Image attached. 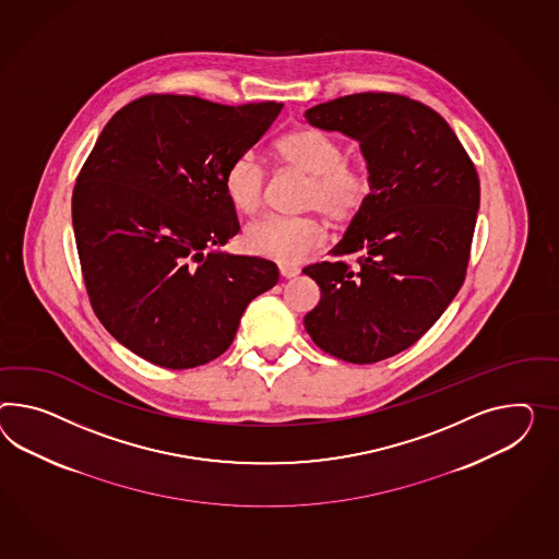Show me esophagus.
Returning a JSON list of instances; mask_svg holds the SVG:
<instances>
[{"mask_svg": "<svg viewBox=\"0 0 559 559\" xmlns=\"http://www.w3.org/2000/svg\"><path fill=\"white\" fill-rule=\"evenodd\" d=\"M301 270L298 265H292V263H282L280 265V273L284 275V277H296Z\"/></svg>", "mask_w": 559, "mask_h": 559, "instance_id": "esophagus-1", "label": "esophagus"}]
</instances>
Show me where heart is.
<instances>
[{
    "label": "heart",
    "instance_id": "1",
    "mask_svg": "<svg viewBox=\"0 0 559 559\" xmlns=\"http://www.w3.org/2000/svg\"><path fill=\"white\" fill-rule=\"evenodd\" d=\"M275 156L287 170L306 176L300 206L320 211L334 225H344L358 215L371 194V178L358 164L346 162L341 142L316 129L289 131L275 144ZM225 194L243 213H258L263 202L265 173L253 154L230 162ZM326 227L318 213L301 216H265L245 230V247L259 258L296 263L318 245L324 243Z\"/></svg>",
    "mask_w": 559,
    "mask_h": 559
}]
</instances>
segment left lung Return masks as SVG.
Instances as JSON below:
<instances>
[{"mask_svg":"<svg viewBox=\"0 0 559 559\" xmlns=\"http://www.w3.org/2000/svg\"><path fill=\"white\" fill-rule=\"evenodd\" d=\"M312 128L357 140L371 194L332 255L304 267L320 301L304 326L324 353L355 365L419 341L459 294L471 255L480 185L456 133L424 103L357 93L306 111Z\"/></svg>","mask_w":559,"mask_h":559,"instance_id":"obj_1","label":"left lung"}]
</instances>
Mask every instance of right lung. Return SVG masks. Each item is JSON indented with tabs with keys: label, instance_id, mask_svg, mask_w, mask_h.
<instances>
[{
	"label": "right lung",
	"instance_id": "add662e5",
	"mask_svg": "<svg viewBox=\"0 0 559 559\" xmlns=\"http://www.w3.org/2000/svg\"><path fill=\"white\" fill-rule=\"evenodd\" d=\"M282 103L147 95L100 131L72 192V227L100 324L138 357L192 369L229 348L245 308L277 284L270 259L230 255L223 178Z\"/></svg>",
	"mask_w": 559,
	"mask_h": 559
}]
</instances>
